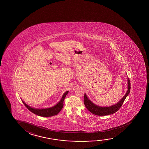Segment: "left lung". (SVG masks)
<instances>
[{
	"label": "left lung",
	"instance_id": "obj_1",
	"mask_svg": "<svg viewBox=\"0 0 149 149\" xmlns=\"http://www.w3.org/2000/svg\"><path fill=\"white\" fill-rule=\"evenodd\" d=\"M127 92L125 94V95L117 103H116L115 104L109 107L99 106L98 105L95 104L94 103L91 101V100H89L86 95V93H85L84 98L85 106L90 112H91V113L95 114V115H111L115 113L116 111H118L121 107L124 101L128 96L130 92L131 83L130 82L129 78L127 77Z\"/></svg>",
	"mask_w": 149,
	"mask_h": 149
}]
</instances>
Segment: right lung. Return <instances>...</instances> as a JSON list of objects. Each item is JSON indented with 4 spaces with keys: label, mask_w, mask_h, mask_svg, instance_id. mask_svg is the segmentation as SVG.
I'll return each mask as SVG.
<instances>
[{
    "label": "right lung",
    "mask_w": 149,
    "mask_h": 149,
    "mask_svg": "<svg viewBox=\"0 0 149 149\" xmlns=\"http://www.w3.org/2000/svg\"><path fill=\"white\" fill-rule=\"evenodd\" d=\"M68 93V91H66L63 95L61 99L56 104L54 105V107H50L49 108H44V109L34 108V107H30L24 101H22V100L23 103L25 105V107H26L30 111L32 112L33 113H35L37 115L42 116V117H51V116L57 115L61 111V109H62L63 107V105H64L63 104V102L64 101L65 98Z\"/></svg>",
    "instance_id": "obj_1"
}]
</instances>
